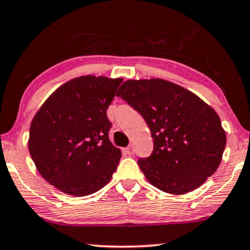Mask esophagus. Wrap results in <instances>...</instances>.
<instances>
[{"instance_id": "1", "label": "esophagus", "mask_w": 250, "mask_h": 250, "mask_svg": "<svg viewBox=\"0 0 250 250\" xmlns=\"http://www.w3.org/2000/svg\"><path fill=\"white\" fill-rule=\"evenodd\" d=\"M125 153L128 155H133L134 154V147H133V146H128V147L125 149Z\"/></svg>"}]
</instances>
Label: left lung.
Returning <instances> with one entry per match:
<instances>
[{"label": "left lung", "instance_id": "8db88e82", "mask_svg": "<svg viewBox=\"0 0 250 250\" xmlns=\"http://www.w3.org/2000/svg\"><path fill=\"white\" fill-rule=\"evenodd\" d=\"M117 96L147 123L154 150L139 167L156 188L185 194L199 188L222 162L226 134L219 116L203 100L164 79L127 80Z\"/></svg>", "mask_w": 250, "mask_h": 250}]
</instances>
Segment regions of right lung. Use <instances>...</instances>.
Instances as JSON below:
<instances>
[{
	"label": "right lung",
	"instance_id": "right-lung-1",
	"mask_svg": "<svg viewBox=\"0 0 250 250\" xmlns=\"http://www.w3.org/2000/svg\"><path fill=\"white\" fill-rule=\"evenodd\" d=\"M122 82L92 74L74 78L34 115L28 150L39 173L55 188L86 196L111 179L122 151L109 140L106 109Z\"/></svg>",
	"mask_w": 250,
	"mask_h": 250
}]
</instances>
